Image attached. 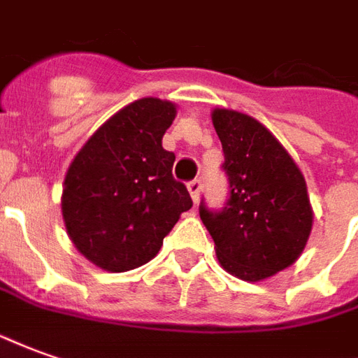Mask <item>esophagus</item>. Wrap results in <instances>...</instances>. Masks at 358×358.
Listing matches in <instances>:
<instances>
[{"label": "esophagus", "instance_id": "34e87169", "mask_svg": "<svg viewBox=\"0 0 358 358\" xmlns=\"http://www.w3.org/2000/svg\"><path fill=\"white\" fill-rule=\"evenodd\" d=\"M187 192H189V196L194 201H199V194H201V180L196 178L192 180V182H187Z\"/></svg>", "mask_w": 358, "mask_h": 358}]
</instances>
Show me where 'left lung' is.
<instances>
[{
	"mask_svg": "<svg viewBox=\"0 0 358 358\" xmlns=\"http://www.w3.org/2000/svg\"><path fill=\"white\" fill-rule=\"evenodd\" d=\"M229 182L221 209L199 203V217L229 273L262 281L301 256L312 231L306 182L266 127L234 110H213Z\"/></svg>",
	"mask_w": 358,
	"mask_h": 358,
	"instance_id": "8db88e82",
	"label": "left lung"
}]
</instances>
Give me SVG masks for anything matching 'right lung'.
Instances as JSON below:
<instances>
[{"instance_id":"obj_1","label":"right lung","mask_w":358,"mask_h":358,"mask_svg":"<svg viewBox=\"0 0 358 358\" xmlns=\"http://www.w3.org/2000/svg\"><path fill=\"white\" fill-rule=\"evenodd\" d=\"M174 104L139 99L96 129L71 162L62 213L69 238L94 266L122 273L157 256L162 238L194 201L174 180L162 136Z\"/></svg>"}]
</instances>
